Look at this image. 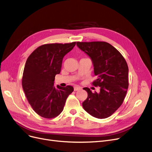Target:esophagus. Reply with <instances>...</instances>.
<instances>
[{
	"instance_id": "1",
	"label": "esophagus",
	"mask_w": 152,
	"mask_h": 152,
	"mask_svg": "<svg viewBox=\"0 0 152 152\" xmlns=\"http://www.w3.org/2000/svg\"><path fill=\"white\" fill-rule=\"evenodd\" d=\"M81 89V87H79V86H75V87L74 88V90H75V91L80 90Z\"/></svg>"
}]
</instances>
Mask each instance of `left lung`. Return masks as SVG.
<instances>
[{"label": "left lung", "mask_w": 152, "mask_h": 152, "mask_svg": "<svg viewBox=\"0 0 152 152\" xmlns=\"http://www.w3.org/2000/svg\"><path fill=\"white\" fill-rule=\"evenodd\" d=\"M76 45L91 59L97 77L92 84L100 87L99 93H92L88 88H83L88 92V97L83 102V107L96 118L109 117L122 105L127 94V62L121 53L107 42H77Z\"/></svg>", "instance_id": "left-lung-1"}]
</instances>
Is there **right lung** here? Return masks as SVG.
Returning a JSON list of instances; mask_svg holds the SVG:
<instances>
[{"label": "right lung", "instance_id": "obj_1", "mask_svg": "<svg viewBox=\"0 0 152 152\" xmlns=\"http://www.w3.org/2000/svg\"><path fill=\"white\" fill-rule=\"evenodd\" d=\"M76 42L45 44L38 47L27 58L23 70L22 87L31 107L46 118L61 114L68 96L74 91L67 86H54L55 76L60 73L63 57Z\"/></svg>", "mask_w": 152, "mask_h": 152}]
</instances>
